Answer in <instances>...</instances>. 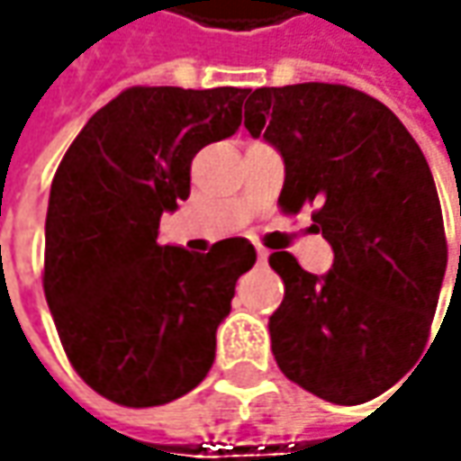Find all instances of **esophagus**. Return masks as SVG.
<instances>
[{"label": "esophagus", "instance_id": "34e87169", "mask_svg": "<svg viewBox=\"0 0 461 461\" xmlns=\"http://www.w3.org/2000/svg\"><path fill=\"white\" fill-rule=\"evenodd\" d=\"M257 254H258V264H264L267 257H269V251H267V249H257Z\"/></svg>", "mask_w": 461, "mask_h": 461}]
</instances>
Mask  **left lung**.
Returning a JSON list of instances; mask_svg holds the SVG:
<instances>
[{
	"instance_id": "8db88e82",
	"label": "left lung",
	"mask_w": 461,
	"mask_h": 461,
	"mask_svg": "<svg viewBox=\"0 0 461 461\" xmlns=\"http://www.w3.org/2000/svg\"><path fill=\"white\" fill-rule=\"evenodd\" d=\"M246 128L285 158L282 212L318 204L312 228L333 249L323 276L287 251L269 257L285 282L269 318L276 364L328 402L377 398L420 359L447 272L426 156L390 107L344 84L249 92Z\"/></svg>"
}]
</instances>
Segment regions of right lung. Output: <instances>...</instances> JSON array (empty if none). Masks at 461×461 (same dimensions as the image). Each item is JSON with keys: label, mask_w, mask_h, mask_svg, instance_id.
<instances>
[{"label": "right lung", "mask_w": 461, "mask_h": 461, "mask_svg": "<svg viewBox=\"0 0 461 461\" xmlns=\"http://www.w3.org/2000/svg\"><path fill=\"white\" fill-rule=\"evenodd\" d=\"M246 95L131 86L89 117L56 168L45 300L77 375L117 405L182 398L215 362V333L257 251L246 239L207 254L161 246L158 221L189 197L197 151L239 131Z\"/></svg>", "instance_id": "add662e5"}]
</instances>
